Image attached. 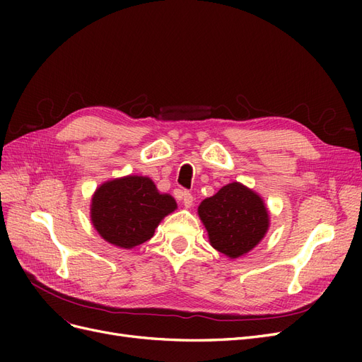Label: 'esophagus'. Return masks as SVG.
I'll return each mask as SVG.
<instances>
[{
	"label": "esophagus",
	"instance_id": "esophagus-1",
	"mask_svg": "<svg viewBox=\"0 0 362 362\" xmlns=\"http://www.w3.org/2000/svg\"><path fill=\"white\" fill-rule=\"evenodd\" d=\"M178 198H181L182 204L187 206V208H190L193 205V194L190 192H187V190L181 192V196H178Z\"/></svg>",
	"mask_w": 362,
	"mask_h": 362
}]
</instances>
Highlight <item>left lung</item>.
<instances>
[{
  "label": "left lung",
  "mask_w": 362,
  "mask_h": 362,
  "mask_svg": "<svg viewBox=\"0 0 362 362\" xmlns=\"http://www.w3.org/2000/svg\"><path fill=\"white\" fill-rule=\"evenodd\" d=\"M198 213L211 246L231 258L255 247L269 228V213L259 196L238 182L205 199Z\"/></svg>",
  "instance_id": "obj_1"
}]
</instances>
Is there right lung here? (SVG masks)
<instances>
[{
    "label": "right lung",
    "instance_id": "1",
    "mask_svg": "<svg viewBox=\"0 0 362 362\" xmlns=\"http://www.w3.org/2000/svg\"><path fill=\"white\" fill-rule=\"evenodd\" d=\"M177 208L146 177H127L103 184L92 199V222L108 243L131 249L154 235L164 216Z\"/></svg>",
    "mask_w": 362,
    "mask_h": 362
}]
</instances>
